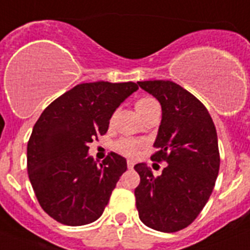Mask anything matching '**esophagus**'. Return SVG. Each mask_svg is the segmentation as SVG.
Listing matches in <instances>:
<instances>
[{
    "label": "esophagus",
    "mask_w": 250,
    "mask_h": 250,
    "mask_svg": "<svg viewBox=\"0 0 250 250\" xmlns=\"http://www.w3.org/2000/svg\"><path fill=\"white\" fill-rule=\"evenodd\" d=\"M134 165H135V162H134L133 160H127V167H129V168H133Z\"/></svg>",
    "instance_id": "34e87169"
}]
</instances>
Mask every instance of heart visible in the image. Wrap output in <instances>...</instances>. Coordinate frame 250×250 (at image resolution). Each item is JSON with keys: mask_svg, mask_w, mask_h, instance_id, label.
<instances>
[{"mask_svg": "<svg viewBox=\"0 0 250 250\" xmlns=\"http://www.w3.org/2000/svg\"><path fill=\"white\" fill-rule=\"evenodd\" d=\"M158 106V103L153 100V98H149V97H143V98H139V100L135 102V110L139 113V116H142L144 112H147L148 110H150L152 107ZM142 142L137 139H129V138H125V139H121L117 142L116 149L120 152L124 156H127V157H134L137 156L138 152H139L140 147H142Z\"/></svg>", "mask_w": 250, "mask_h": 250, "instance_id": "heart-1", "label": "heart"}]
</instances>
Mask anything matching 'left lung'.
Listing matches in <instances>:
<instances>
[{
    "label": "left lung",
    "mask_w": 250,
    "mask_h": 250,
    "mask_svg": "<svg viewBox=\"0 0 250 250\" xmlns=\"http://www.w3.org/2000/svg\"><path fill=\"white\" fill-rule=\"evenodd\" d=\"M162 108L152 156L166 161L160 176L146 164L134 166L137 209L146 226L162 232L183 230L201 213L213 190L220 168L216 127L203 103L170 80L138 82Z\"/></svg>",
    "instance_id": "obj_1"
}]
</instances>
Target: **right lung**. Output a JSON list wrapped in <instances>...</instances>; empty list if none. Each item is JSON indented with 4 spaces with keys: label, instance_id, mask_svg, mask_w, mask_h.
<instances>
[{
    "label": "right lung",
    "instance_id": "obj_1",
    "mask_svg": "<svg viewBox=\"0 0 250 250\" xmlns=\"http://www.w3.org/2000/svg\"><path fill=\"white\" fill-rule=\"evenodd\" d=\"M138 90L133 82H94L74 86L43 111L28 142V175L43 211L67 226L102 216L126 171V160L111 152L97 165L88 144L106 134L113 112Z\"/></svg>",
    "mask_w": 250,
    "mask_h": 250
}]
</instances>
